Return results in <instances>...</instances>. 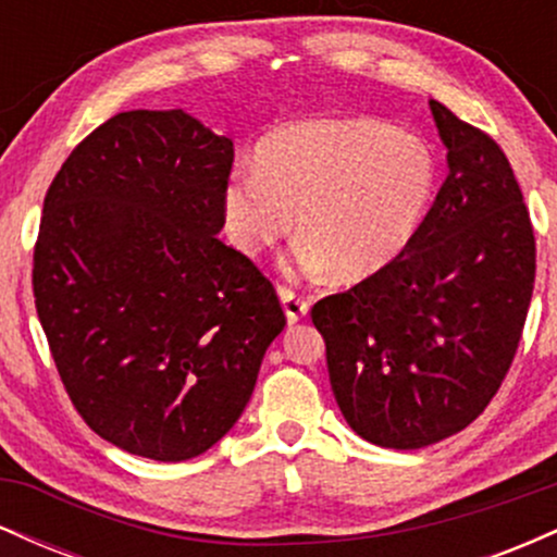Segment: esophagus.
<instances>
[{
	"label": "esophagus",
	"mask_w": 557,
	"mask_h": 557,
	"mask_svg": "<svg viewBox=\"0 0 557 557\" xmlns=\"http://www.w3.org/2000/svg\"><path fill=\"white\" fill-rule=\"evenodd\" d=\"M280 300H283L285 317L290 324L300 322V319L309 314V300H306L304 296H298V293L287 290V287H280Z\"/></svg>",
	"instance_id": "34e87169"
}]
</instances>
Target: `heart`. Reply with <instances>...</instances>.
I'll list each match as a JSON object with an SVG mask.
<instances>
[{"label": "heart", "instance_id": "1", "mask_svg": "<svg viewBox=\"0 0 557 557\" xmlns=\"http://www.w3.org/2000/svg\"><path fill=\"white\" fill-rule=\"evenodd\" d=\"M434 190L437 159L424 138L369 117L300 120L259 140L253 170L230 172L220 212L246 257L283 240L296 214L287 267L361 283L408 251Z\"/></svg>", "mask_w": 557, "mask_h": 557}]
</instances>
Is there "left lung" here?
Instances as JSON below:
<instances>
[{"mask_svg": "<svg viewBox=\"0 0 557 557\" xmlns=\"http://www.w3.org/2000/svg\"><path fill=\"white\" fill-rule=\"evenodd\" d=\"M430 110L447 177L419 235L385 272L311 309L345 421L393 450L440 443L487 408L534 290V233L508 159L440 101Z\"/></svg>", "mask_w": 557, "mask_h": 557, "instance_id": "1", "label": "left lung"}]
</instances>
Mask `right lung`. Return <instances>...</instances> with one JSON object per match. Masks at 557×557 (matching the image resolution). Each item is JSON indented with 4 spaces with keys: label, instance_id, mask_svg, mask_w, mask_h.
<instances>
[{
    "label": "right lung",
    "instance_id": "add662e5",
    "mask_svg": "<svg viewBox=\"0 0 557 557\" xmlns=\"http://www.w3.org/2000/svg\"><path fill=\"white\" fill-rule=\"evenodd\" d=\"M233 140L183 110L120 112L44 198L34 296L57 372L107 443L188 461L251 400L285 327L270 280L216 238Z\"/></svg>",
    "mask_w": 557,
    "mask_h": 557
}]
</instances>
